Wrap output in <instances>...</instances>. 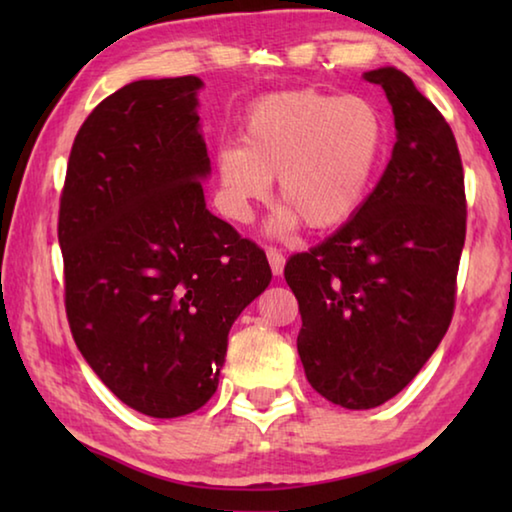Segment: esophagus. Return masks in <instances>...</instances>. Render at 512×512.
I'll return each instance as SVG.
<instances>
[{
  "label": "esophagus",
  "mask_w": 512,
  "mask_h": 512,
  "mask_svg": "<svg viewBox=\"0 0 512 512\" xmlns=\"http://www.w3.org/2000/svg\"><path fill=\"white\" fill-rule=\"evenodd\" d=\"M266 257H268V264H271L273 275H282V271H284V255L280 253V250L268 248L266 250Z\"/></svg>",
  "instance_id": "esophagus-1"
}]
</instances>
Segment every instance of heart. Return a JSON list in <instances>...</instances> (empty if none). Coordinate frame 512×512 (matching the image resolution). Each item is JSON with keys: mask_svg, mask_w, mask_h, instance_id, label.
I'll return each instance as SVG.
<instances>
[{"mask_svg": "<svg viewBox=\"0 0 512 512\" xmlns=\"http://www.w3.org/2000/svg\"><path fill=\"white\" fill-rule=\"evenodd\" d=\"M388 126L375 103L318 90L273 92L246 110L244 144L216 149L219 205L248 221L277 178L284 210L275 232L298 219L325 232L357 214L386 160Z\"/></svg>", "mask_w": 512, "mask_h": 512, "instance_id": "heart-1", "label": "heart"}]
</instances>
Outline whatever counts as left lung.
I'll use <instances>...</instances> for the list:
<instances>
[{"instance_id":"obj_1","label":"left lung","mask_w":512,"mask_h":512,"mask_svg":"<svg viewBox=\"0 0 512 512\" xmlns=\"http://www.w3.org/2000/svg\"><path fill=\"white\" fill-rule=\"evenodd\" d=\"M363 79L393 106L391 162L348 223L284 266L309 384L354 411L395 397L443 341L467 219L461 153L445 117L400 69Z\"/></svg>"}]
</instances>
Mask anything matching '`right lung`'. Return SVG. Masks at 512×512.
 Returning <instances> with one entry per match:
<instances>
[{"label": "right lung", "mask_w": 512, "mask_h": 512, "mask_svg": "<svg viewBox=\"0 0 512 512\" xmlns=\"http://www.w3.org/2000/svg\"><path fill=\"white\" fill-rule=\"evenodd\" d=\"M198 76L103 99L69 153L58 244L76 348L131 409L180 418L210 400L237 316L271 282L264 250L205 207Z\"/></svg>", "instance_id": "add662e5"}]
</instances>
